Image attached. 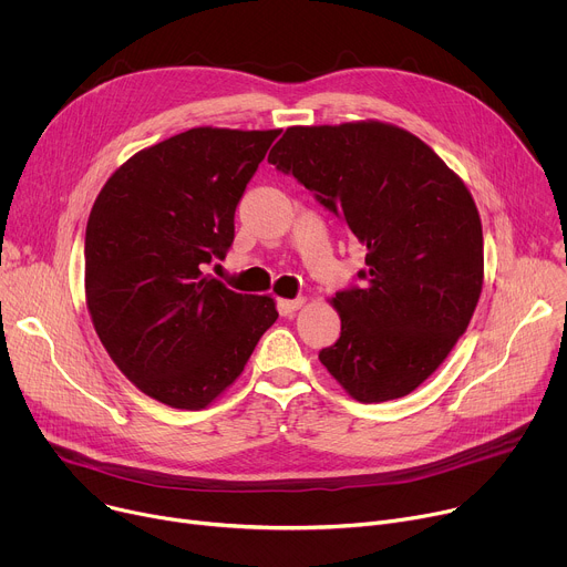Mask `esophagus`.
I'll list each match as a JSON object with an SVG mask.
<instances>
[{"label":"esophagus","instance_id":"obj_1","mask_svg":"<svg viewBox=\"0 0 567 567\" xmlns=\"http://www.w3.org/2000/svg\"><path fill=\"white\" fill-rule=\"evenodd\" d=\"M305 305V298L300 296V298H293V300H287V298H280L278 300V311L282 313V316H291L296 309H300Z\"/></svg>","mask_w":567,"mask_h":567}]
</instances>
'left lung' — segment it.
Instances as JSON below:
<instances>
[{"mask_svg": "<svg viewBox=\"0 0 567 567\" xmlns=\"http://www.w3.org/2000/svg\"><path fill=\"white\" fill-rule=\"evenodd\" d=\"M368 249L337 291L341 337L320 363L359 401L413 392L464 334L482 289L471 193L417 136L368 121L289 127L269 152Z\"/></svg>", "mask_w": 567, "mask_h": 567, "instance_id": "left-lung-1", "label": "left lung"}]
</instances>
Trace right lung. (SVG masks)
I'll return each mask as SVG.
<instances>
[{"label": "right lung", "mask_w": 567, "mask_h": 567, "mask_svg": "<svg viewBox=\"0 0 567 567\" xmlns=\"http://www.w3.org/2000/svg\"><path fill=\"white\" fill-rule=\"evenodd\" d=\"M280 130L195 127L141 150L107 179L85 233L96 334L152 399L199 411L245 370L274 298L206 274L235 237V208Z\"/></svg>", "instance_id": "add662e5"}]
</instances>
